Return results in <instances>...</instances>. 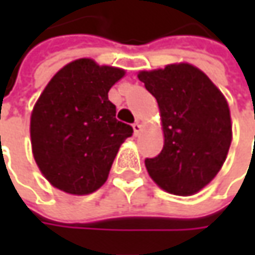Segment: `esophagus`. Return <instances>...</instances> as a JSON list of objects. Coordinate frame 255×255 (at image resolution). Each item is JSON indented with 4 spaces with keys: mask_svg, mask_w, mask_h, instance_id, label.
Returning a JSON list of instances; mask_svg holds the SVG:
<instances>
[{
    "mask_svg": "<svg viewBox=\"0 0 255 255\" xmlns=\"http://www.w3.org/2000/svg\"><path fill=\"white\" fill-rule=\"evenodd\" d=\"M133 128V132H134V134H139V133L142 132V125H140V122H134L132 125Z\"/></svg>",
    "mask_w": 255,
    "mask_h": 255,
    "instance_id": "1",
    "label": "esophagus"
}]
</instances>
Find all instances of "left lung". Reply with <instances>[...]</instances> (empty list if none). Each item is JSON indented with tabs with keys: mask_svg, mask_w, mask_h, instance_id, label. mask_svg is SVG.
I'll list each match as a JSON object with an SVG mask.
<instances>
[{
	"mask_svg": "<svg viewBox=\"0 0 255 255\" xmlns=\"http://www.w3.org/2000/svg\"><path fill=\"white\" fill-rule=\"evenodd\" d=\"M137 78L157 101L164 136L160 154L144 160L147 173L162 190L193 196L217 176L229 154L233 125L227 99L187 62L139 71Z\"/></svg>",
	"mask_w": 255,
	"mask_h": 255,
	"instance_id": "left-lung-1",
	"label": "left lung"
}]
</instances>
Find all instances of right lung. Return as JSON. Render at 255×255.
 I'll return each instance as SVG.
<instances>
[{"mask_svg": "<svg viewBox=\"0 0 255 255\" xmlns=\"http://www.w3.org/2000/svg\"><path fill=\"white\" fill-rule=\"evenodd\" d=\"M126 74L122 68L81 58L61 68L31 112L35 163L54 186L74 196L102 187L132 126L116 121L108 92Z\"/></svg>", "mask_w": 255, "mask_h": 255, "instance_id": "right-lung-1", "label": "right lung"}]
</instances>
